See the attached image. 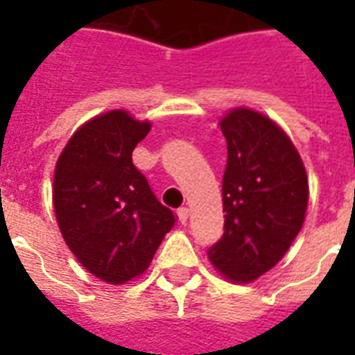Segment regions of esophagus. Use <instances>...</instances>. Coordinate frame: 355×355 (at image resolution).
I'll return each instance as SVG.
<instances>
[{"label":"esophagus","instance_id":"obj_1","mask_svg":"<svg viewBox=\"0 0 355 355\" xmlns=\"http://www.w3.org/2000/svg\"><path fill=\"white\" fill-rule=\"evenodd\" d=\"M177 216H178V223L186 224V220H188V209H186V207L178 209Z\"/></svg>","mask_w":355,"mask_h":355}]
</instances>
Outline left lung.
Listing matches in <instances>:
<instances>
[{"label": "left lung", "mask_w": 355, "mask_h": 355, "mask_svg": "<svg viewBox=\"0 0 355 355\" xmlns=\"http://www.w3.org/2000/svg\"><path fill=\"white\" fill-rule=\"evenodd\" d=\"M228 144L223 177L224 234L209 261L236 283H251L282 261L304 224L308 177L282 127L249 108L220 119Z\"/></svg>", "instance_id": "8db88e82"}]
</instances>
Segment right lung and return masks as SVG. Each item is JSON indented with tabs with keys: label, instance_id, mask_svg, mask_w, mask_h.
I'll return each mask as SVG.
<instances>
[{
	"label": "right lung",
	"instance_id": "add662e5",
	"mask_svg": "<svg viewBox=\"0 0 355 355\" xmlns=\"http://www.w3.org/2000/svg\"><path fill=\"white\" fill-rule=\"evenodd\" d=\"M148 121L110 110L73 132L55 167L53 205L58 228L81 266L108 283L140 275L175 226L132 150L150 132Z\"/></svg>",
	"mask_w": 355,
	"mask_h": 355
}]
</instances>
